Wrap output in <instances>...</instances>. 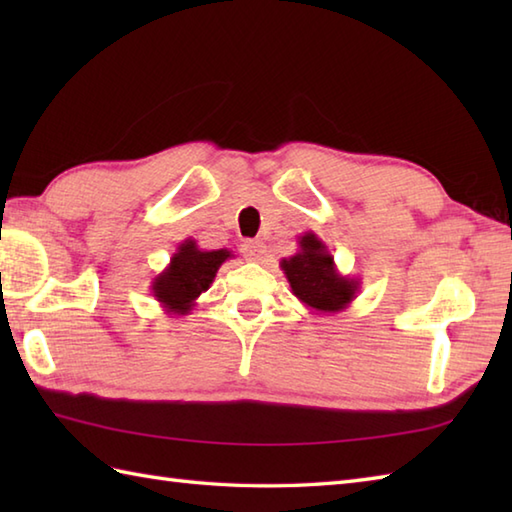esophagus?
<instances>
[{"label":"esophagus","mask_w":512,"mask_h":512,"mask_svg":"<svg viewBox=\"0 0 512 512\" xmlns=\"http://www.w3.org/2000/svg\"><path fill=\"white\" fill-rule=\"evenodd\" d=\"M242 253L248 262H264L266 257V244L259 242V239H248L242 246Z\"/></svg>","instance_id":"34e87169"}]
</instances>
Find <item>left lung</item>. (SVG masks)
Wrapping results in <instances>:
<instances>
[{
    "instance_id": "left-lung-1",
    "label": "left lung",
    "mask_w": 512,
    "mask_h": 512,
    "mask_svg": "<svg viewBox=\"0 0 512 512\" xmlns=\"http://www.w3.org/2000/svg\"><path fill=\"white\" fill-rule=\"evenodd\" d=\"M297 244V253L279 262L292 295L314 312H343L361 290V279L341 275L328 246L312 231L299 235Z\"/></svg>"
}]
</instances>
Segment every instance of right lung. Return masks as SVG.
I'll use <instances>...</instances> for the list:
<instances>
[{
    "mask_svg": "<svg viewBox=\"0 0 512 512\" xmlns=\"http://www.w3.org/2000/svg\"><path fill=\"white\" fill-rule=\"evenodd\" d=\"M231 250H202L195 239H184L169 266L151 281V295L165 308L167 314H189L195 301L211 288L217 270L231 259Z\"/></svg>",
    "mask_w": 512,
    "mask_h": 512,
    "instance_id": "right-lung-1",
    "label": "right lung"
}]
</instances>
